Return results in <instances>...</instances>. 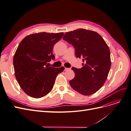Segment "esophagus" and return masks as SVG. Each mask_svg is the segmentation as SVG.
<instances>
[{
  "mask_svg": "<svg viewBox=\"0 0 131 131\" xmlns=\"http://www.w3.org/2000/svg\"><path fill=\"white\" fill-rule=\"evenodd\" d=\"M70 70V68H64V71H67V70Z\"/></svg>",
  "mask_w": 131,
  "mask_h": 131,
  "instance_id": "esophagus-1",
  "label": "esophagus"
}]
</instances>
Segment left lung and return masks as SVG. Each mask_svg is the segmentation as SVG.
Instances as JSON below:
<instances>
[{
    "instance_id": "obj_1",
    "label": "left lung",
    "mask_w": 131,
    "mask_h": 131,
    "mask_svg": "<svg viewBox=\"0 0 131 131\" xmlns=\"http://www.w3.org/2000/svg\"><path fill=\"white\" fill-rule=\"evenodd\" d=\"M63 39L74 47L75 56L85 63L81 69L72 68L75 77L69 81L71 87L85 96L96 93L104 85L111 67L108 46L98 33L85 29L67 32Z\"/></svg>"
}]
</instances>
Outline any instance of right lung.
<instances>
[{"instance_id":"right-lung-1","label":"right lung","mask_w":131,"mask_h":131,"mask_svg":"<svg viewBox=\"0 0 131 131\" xmlns=\"http://www.w3.org/2000/svg\"><path fill=\"white\" fill-rule=\"evenodd\" d=\"M63 33L30 34L19 43L14 56L15 75L21 88L28 96L41 98L52 90L57 75L64 68L47 66L55 57L52 50Z\"/></svg>"}]
</instances>
